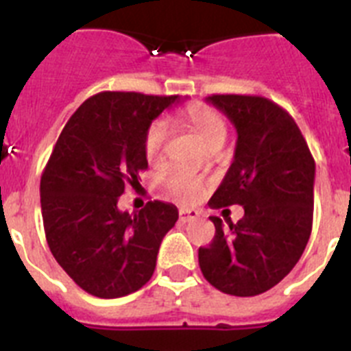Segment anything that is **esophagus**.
<instances>
[{
  "mask_svg": "<svg viewBox=\"0 0 351 351\" xmlns=\"http://www.w3.org/2000/svg\"><path fill=\"white\" fill-rule=\"evenodd\" d=\"M198 218V210L195 209H181L179 210V219L182 223H188V221H195Z\"/></svg>",
  "mask_w": 351,
  "mask_h": 351,
  "instance_id": "1",
  "label": "esophagus"
}]
</instances>
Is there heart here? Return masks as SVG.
Returning <instances> with one entry per match:
<instances>
[{
  "label": "heart",
  "instance_id": "1",
  "mask_svg": "<svg viewBox=\"0 0 351 351\" xmlns=\"http://www.w3.org/2000/svg\"><path fill=\"white\" fill-rule=\"evenodd\" d=\"M179 119L197 132L209 147L214 142H225L226 121L216 108L206 104H190L179 112ZM169 125L163 119L153 121L144 135V154L149 163H160L165 158ZM165 191L179 202H195L204 191V182L184 169H176L165 181Z\"/></svg>",
  "mask_w": 351,
  "mask_h": 351
}]
</instances>
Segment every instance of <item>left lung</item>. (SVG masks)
Segmentation results:
<instances>
[{
    "mask_svg": "<svg viewBox=\"0 0 351 351\" xmlns=\"http://www.w3.org/2000/svg\"><path fill=\"white\" fill-rule=\"evenodd\" d=\"M207 101L237 130L234 161L209 200L213 209L243 206L198 250L204 278L223 293L253 297L271 290L295 267L313 228L315 160L293 117L256 95H210Z\"/></svg>",
    "mask_w": 351,
    "mask_h": 351,
    "instance_id": "obj_1",
    "label": "left lung"
}]
</instances>
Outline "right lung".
<instances>
[{
    "label": "right lung",
    "instance_id": "right-lung-1",
    "mask_svg": "<svg viewBox=\"0 0 351 351\" xmlns=\"http://www.w3.org/2000/svg\"><path fill=\"white\" fill-rule=\"evenodd\" d=\"M178 96L104 91L68 119L40 181L51 253L84 291L117 299L153 276L160 244L179 218L172 204H145L121 213L126 186L147 169L144 135Z\"/></svg>",
    "mask_w": 351,
    "mask_h": 351
}]
</instances>
